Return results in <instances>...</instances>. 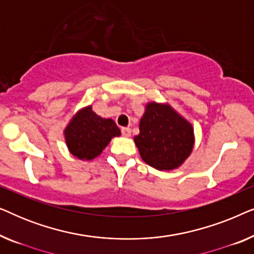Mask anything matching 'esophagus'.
Listing matches in <instances>:
<instances>
[{
    "mask_svg": "<svg viewBox=\"0 0 254 254\" xmlns=\"http://www.w3.org/2000/svg\"><path fill=\"white\" fill-rule=\"evenodd\" d=\"M121 134L124 135L125 137H129L130 135H131V130H130V128H123V129H121Z\"/></svg>",
    "mask_w": 254,
    "mask_h": 254,
    "instance_id": "esophagus-1",
    "label": "esophagus"
}]
</instances>
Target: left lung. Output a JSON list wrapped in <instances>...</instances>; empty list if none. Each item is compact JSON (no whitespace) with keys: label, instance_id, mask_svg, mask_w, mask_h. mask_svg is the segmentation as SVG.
Listing matches in <instances>:
<instances>
[{"label":"left lung","instance_id":"1","mask_svg":"<svg viewBox=\"0 0 254 254\" xmlns=\"http://www.w3.org/2000/svg\"><path fill=\"white\" fill-rule=\"evenodd\" d=\"M134 141L147 164L157 170H172L192 151L193 129L169 105L150 103Z\"/></svg>","mask_w":254,"mask_h":254}]
</instances>
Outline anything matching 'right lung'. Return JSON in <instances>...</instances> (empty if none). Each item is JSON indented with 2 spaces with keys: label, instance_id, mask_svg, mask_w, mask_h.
<instances>
[{
  "label": "right lung",
  "instance_id": "right-lung-1",
  "mask_svg": "<svg viewBox=\"0 0 254 254\" xmlns=\"http://www.w3.org/2000/svg\"><path fill=\"white\" fill-rule=\"evenodd\" d=\"M64 135L72 155L79 159H92L102 154L111 138L119 136L120 129L113 120L103 119L89 106L76 114Z\"/></svg>",
  "mask_w": 254,
  "mask_h": 254
}]
</instances>
